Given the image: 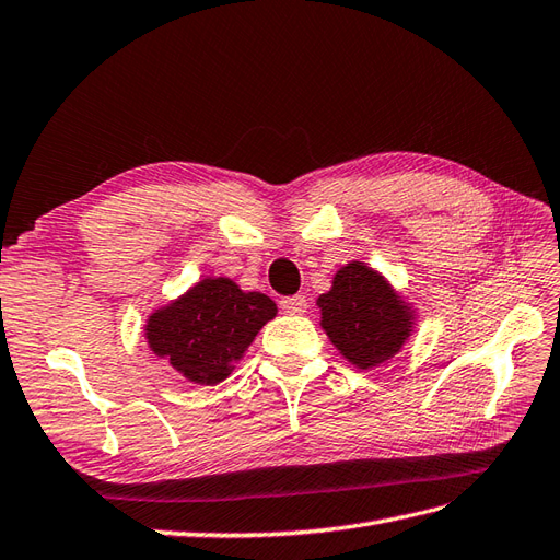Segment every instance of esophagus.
<instances>
[{
	"instance_id": "obj_1",
	"label": "esophagus",
	"mask_w": 560,
	"mask_h": 560,
	"mask_svg": "<svg viewBox=\"0 0 560 560\" xmlns=\"http://www.w3.org/2000/svg\"><path fill=\"white\" fill-rule=\"evenodd\" d=\"M279 305H281V310H283V312H289V315H305V312H307V301H305V295L281 298Z\"/></svg>"
}]
</instances>
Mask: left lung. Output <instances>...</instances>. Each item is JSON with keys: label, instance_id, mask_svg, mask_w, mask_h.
Returning <instances> with one entry per match:
<instances>
[{"label": "left lung", "instance_id": "8db88e82", "mask_svg": "<svg viewBox=\"0 0 560 560\" xmlns=\"http://www.w3.org/2000/svg\"><path fill=\"white\" fill-rule=\"evenodd\" d=\"M317 305L329 341L360 370L392 360L412 334V307L365 262H348L336 271Z\"/></svg>", "mask_w": 560, "mask_h": 560}]
</instances>
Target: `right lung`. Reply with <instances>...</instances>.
Listing matches in <instances>:
<instances>
[{"label": "right lung", "instance_id": "1", "mask_svg": "<svg viewBox=\"0 0 560 560\" xmlns=\"http://www.w3.org/2000/svg\"><path fill=\"white\" fill-rule=\"evenodd\" d=\"M277 315V303L257 291H241L226 277H207L168 305L154 310L145 339L192 384L224 382L257 331Z\"/></svg>", "mask_w": 560, "mask_h": 560}]
</instances>
